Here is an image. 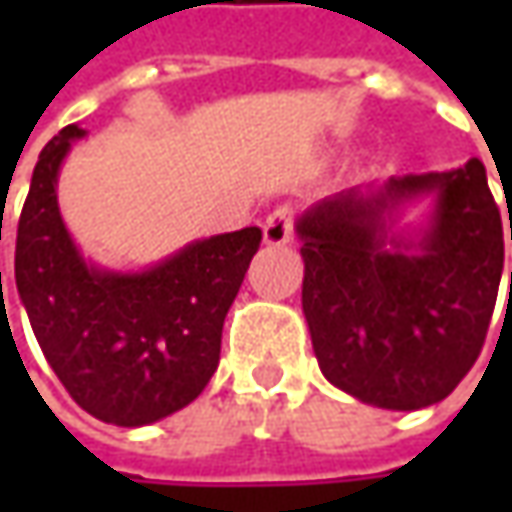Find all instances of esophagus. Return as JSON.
Listing matches in <instances>:
<instances>
[{"instance_id": "obj_1", "label": "esophagus", "mask_w": 512, "mask_h": 512, "mask_svg": "<svg viewBox=\"0 0 512 512\" xmlns=\"http://www.w3.org/2000/svg\"><path fill=\"white\" fill-rule=\"evenodd\" d=\"M293 236V207H276L265 219V242L267 245H287Z\"/></svg>"}]
</instances>
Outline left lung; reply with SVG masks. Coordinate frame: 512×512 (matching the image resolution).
I'll use <instances>...</instances> for the list:
<instances>
[{"label":"left lung","mask_w":512,"mask_h":512,"mask_svg":"<svg viewBox=\"0 0 512 512\" xmlns=\"http://www.w3.org/2000/svg\"><path fill=\"white\" fill-rule=\"evenodd\" d=\"M419 201L431 205L423 222L396 231ZM296 233L327 382L384 410L447 399L482 353L502 282V216L482 162L342 190L307 207Z\"/></svg>","instance_id":"left-lung-1"}]
</instances>
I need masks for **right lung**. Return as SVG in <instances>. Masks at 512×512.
<instances>
[{
  "label": "right lung",
  "mask_w": 512,
  "mask_h": 512,
  "mask_svg": "<svg viewBox=\"0 0 512 512\" xmlns=\"http://www.w3.org/2000/svg\"><path fill=\"white\" fill-rule=\"evenodd\" d=\"M82 136L68 125L39 153L16 233V290L73 402L99 422L145 427L187 407L216 373L222 325L262 230L196 239L142 270L90 262L70 236L56 190Z\"/></svg>",
  "instance_id": "right-lung-1"
}]
</instances>
